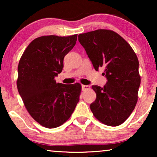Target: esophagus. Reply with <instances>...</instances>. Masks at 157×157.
I'll list each match as a JSON object with an SVG mask.
<instances>
[{"label":"esophagus","mask_w":157,"mask_h":157,"mask_svg":"<svg viewBox=\"0 0 157 157\" xmlns=\"http://www.w3.org/2000/svg\"><path fill=\"white\" fill-rule=\"evenodd\" d=\"M81 88H82L83 91H85V90L89 89L90 86H87V85H82V86H81Z\"/></svg>","instance_id":"34e87169"}]
</instances>
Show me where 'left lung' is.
Masks as SVG:
<instances>
[{"instance_id": "left-lung-1", "label": "left lung", "mask_w": 157, "mask_h": 157, "mask_svg": "<svg viewBox=\"0 0 157 157\" xmlns=\"http://www.w3.org/2000/svg\"><path fill=\"white\" fill-rule=\"evenodd\" d=\"M96 71L104 66L107 79L104 87L92 86L96 98L90 109L103 124L117 126L124 123L136 106L141 83L139 61L130 45L119 34L99 29L78 35Z\"/></svg>"}]
</instances>
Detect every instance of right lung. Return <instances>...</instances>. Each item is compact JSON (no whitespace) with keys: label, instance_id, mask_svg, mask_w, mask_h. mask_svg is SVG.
<instances>
[{"label":"right lung","instance_id":"obj_1","mask_svg":"<svg viewBox=\"0 0 157 157\" xmlns=\"http://www.w3.org/2000/svg\"><path fill=\"white\" fill-rule=\"evenodd\" d=\"M77 34L45 36L34 39L25 49L18 66L17 88L30 115L48 128L69 119L79 101L81 86L56 83L63 59L74 48Z\"/></svg>","mask_w":157,"mask_h":157}]
</instances>
